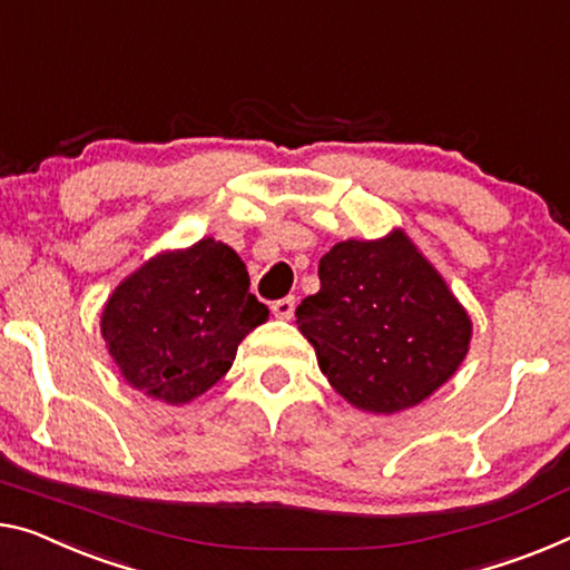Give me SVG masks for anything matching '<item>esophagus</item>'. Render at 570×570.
Instances as JSON below:
<instances>
[{"mask_svg": "<svg viewBox=\"0 0 570 570\" xmlns=\"http://www.w3.org/2000/svg\"><path fill=\"white\" fill-rule=\"evenodd\" d=\"M293 311H295V297L293 295L279 297V301L273 303V313H275V318H279V321H291Z\"/></svg>", "mask_w": 570, "mask_h": 570, "instance_id": "obj_1", "label": "esophagus"}]
</instances>
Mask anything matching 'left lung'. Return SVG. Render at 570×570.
<instances>
[{
	"label": "left lung",
	"mask_w": 570,
	"mask_h": 570,
	"mask_svg": "<svg viewBox=\"0 0 570 570\" xmlns=\"http://www.w3.org/2000/svg\"><path fill=\"white\" fill-rule=\"evenodd\" d=\"M321 291L295 323L341 397L370 413L413 407L459 370L471 321L402 232L341 242L321 257Z\"/></svg>",
	"instance_id": "1"
}]
</instances>
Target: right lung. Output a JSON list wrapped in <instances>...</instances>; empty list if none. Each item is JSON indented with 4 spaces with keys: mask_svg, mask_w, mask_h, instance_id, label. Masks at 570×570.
<instances>
[{
    "mask_svg": "<svg viewBox=\"0 0 570 570\" xmlns=\"http://www.w3.org/2000/svg\"><path fill=\"white\" fill-rule=\"evenodd\" d=\"M267 315L239 255L200 239L129 275L104 308L101 336L132 387L180 405L229 372L239 341Z\"/></svg>",
    "mask_w": 570,
    "mask_h": 570,
    "instance_id": "1",
    "label": "right lung"
}]
</instances>
